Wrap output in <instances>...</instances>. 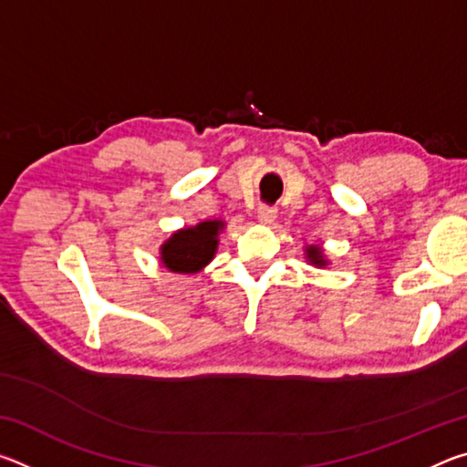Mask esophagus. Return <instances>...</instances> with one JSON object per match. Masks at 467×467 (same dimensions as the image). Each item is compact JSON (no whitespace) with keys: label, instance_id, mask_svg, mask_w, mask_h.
<instances>
[{"label":"esophagus","instance_id":"1","mask_svg":"<svg viewBox=\"0 0 467 467\" xmlns=\"http://www.w3.org/2000/svg\"><path fill=\"white\" fill-rule=\"evenodd\" d=\"M275 216H278V210L274 208V205H259L257 210V220L262 224H272Z\"/></svg>","mask_w":467,"mask_h":467}]
</instances>
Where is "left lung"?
<instances>
[{
    "instance_id": "obj_1",
    "label": "left lung",
    "mask_w": 467,
    "mask_h": 467,
    "mask_svg": "<svg viewBox=\"0 0 467 467\" xmlns=\"http://www.w3.org/2000/svg\"><path fill=\"white\" fill-rule=\"evenodd\" d=\"M306 257H309V262H313V264L326 265V262H323V255H321V249L319 247H306Z\"/></svg>"
}]
</instances>
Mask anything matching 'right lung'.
Masks as SVG:
<instances>
[{
    "instance_id": "obj_1",
    "label": "right lung",
    "mask_w": 467,
    "mask_h": 467,
    "mask_svg": "<svg viewBox=\"0 0 467 467\" xmlns=\"http://www.w3.org/2000/svg\"><path fill=\"white\" fill-rule=\"evenodd\" d=\"M224 224L220 220H205L193 228H185L162 244V264L171 272L193 274L210 262L216 253V236Z\"/></svg>"
}]
</instances>
